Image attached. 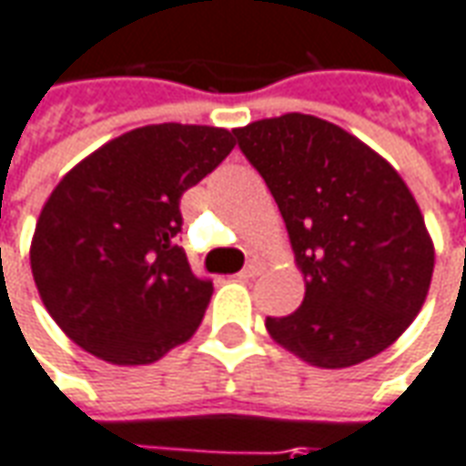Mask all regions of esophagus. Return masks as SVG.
Masks as SVG:
<instances>
[{"label":"esophagus","mask_w":466,"mask_h":466,"mask_svg":"<svg viewBox=\"0 0 466 466\" xmlns=\"http://www.w3.org/2000/svg\"><path fill=\"white\" fill-rule=\"evenodd\" d=\"M257 275H259V265H257V262H249V265L244 267L242 272H239V278L242 279H252L257 278Z\"/></svg>","instance_id":"1"}]
</instances>
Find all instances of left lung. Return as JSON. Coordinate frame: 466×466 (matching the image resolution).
Returning a JSON list of instances; mask_svg holds the SVG:
<instances>
[{"instance_id": "8db88e82", "label": "left lung", "mask_w": 466, "mask_h": 466, "mask_svg": "<svg viewBox=\"0 0 466 466\" xmlns=\"http://www.w3.org/2000/svg\"><path fill=\"white\" fill-rule=\"evenodd\" d=\"M234 136L278 201L305 278L300 308L267 318V333L318 369L379 356L414 323L434 272V242L411 188L330 120L285 113Z\"/></svg>"}]
</instances>
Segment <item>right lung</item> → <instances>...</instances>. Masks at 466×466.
Listing matches in <instances>:
<instances>
[{
    "mask_svg": "<svg viewBox=\"0 0 466 466\" xmlns=\"http://www.w3.org/2000/svg\"><path fill=\"white\" fill-rule=\"evenodd\" d=\"M234 143V131L214 126H143L86 156L52 188L29 265L73 343L116 366H146L197 333L214 288L177 244L178 201Z\"/></svg>",
    "mask_w": 466,
    "mask_h": 466,
    "instance_id": "1",
    "label": "right lung"
}]
</instances>
